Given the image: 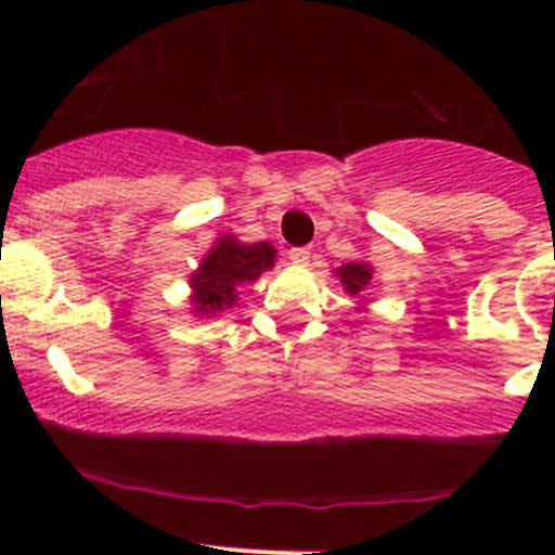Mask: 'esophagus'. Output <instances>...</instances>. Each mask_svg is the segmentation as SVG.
Returning <instances> with one entry per match:
<instances>
[{
    "instance_id": "1",
    "label": "esophagus",
    "mask_w": 555,
    "mask_h": 555,
    "mask_svg": "<svg viewBox=\"0 0 555 555\" xmlns=\"http://www.w3.org/2000/svg\"><path fill=\"white\" fill-rule=\"evenodd\" d=\"M289 260L298 262V266H309L311 249L309 246H295V249H289Z\"/></svg>"
}]
</instances>
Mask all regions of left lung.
<instances>
[{
    "label": "left lung",
    "mask_w": 555,
    "mask_h": 555,
    "mask_svg": "<svg viewBox=\"0 0 555 555\" xmlns=\"http://www.w3.org/2000/svg\"><path fill=\"white\" fill-rule=\"evenodd\" d=\"M338 276H340V284L346 287V293L360 295L362 289L371 284L373 268L367 266V262H346V266L338 268Z\"/></svg>",
    "instance_id": "obj_1"
}]
</instances>
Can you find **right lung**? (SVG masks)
Masks as SVG:
<instances>
[{
    "label": "right lung",
    "instance_id": "obj_1",
    "mask_svg": "<svg viewBox=\"0 0 555 555\" xmlns=\"http://www.w3.org/2000/svg\"><path fill=\"white\" fill-rule=\"evenodd\" d=\"M276 249L268 242L242 244L236 236H222L201 260L198 271L190 276L193 287V313L211 317L231 309L238 298V287L255 282L262 271L273 268Z\"/></svg>",
    "mask_w": 555,
    "mask_h": 555
}]
</instances>
